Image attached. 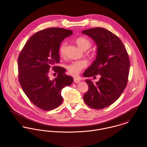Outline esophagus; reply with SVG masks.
Segmentation results:
<instances>
[{"label":"esophagus","instance_id":"esophagus-1","mask_svg":"<svg viewBox=\"0 0 147 147\" xmlns=\"http://www.w3.org/2000/svg\"><path fill=\"white\" fill-rule=\"evenodd\" d=\"M81 81V80L79 78H74V82L76 83H78Z\"/></svg>","mask_w":147,"mask_h":147}]
</instances>
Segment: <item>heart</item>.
I'll use <instances>...</instances> for the list:
<instances>
[{
	"label": "heart",
	"instance_id": "heart-1",
	"mask_svg": "<svg viewBox=\"0 0 147 147\" xmlns=\"http://www.w3.org/2000/svg\"><path fill=\"white\" fill-rule=\"evenodd\" d=\"M75 43L77 46L82 50L86 51L88 50L92 46L91 42L86 37H79L75 40ZM66 43H63L59 47V53L61 57H64L65 56V48ZM90 56L93 57V54H91ZM86 66V62L84 61H73L71 63L67 65V68L69 72V73L73 75L76 76L78 75L80 71L84 69Z\"/></svg>",
	"mask_w": 147,
	"mask_h": 147
}]
</instances>
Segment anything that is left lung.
<instances>
[{
  "label": "left lung",
  "mask_w": 147,
  "mask_h": 147,
  "mask_svg": "<svg viewBox=\"0 0 147 147\" xmlns=\"http://www.w3.org/2000/svg\"><path fill=\"white\" fill-rule=\"evenodd\" d=\"M90 37L97 46L96 60L85 71L86 78L96 75L100 80H85L89 89L84 94L85 103L94 109H102L113 104L121 96L128 82L129 59L122 41L103 28L96 27L82 32Z\"/></svg>",
  "instance_id": "left-lung-1"
}]
</instances>
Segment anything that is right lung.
<instances>
[{
    "label": "right lung",
    "instance_id": "obj_1",
    "mask_svg": "<svg viewBox=\"0 0 147 147\" xmlns=\"http://www.w3.org/2000/svg\"><path fill=\"white\" fill-rule=\"evenodd\" d=\"M72 33L61 28L38 31L26 42L19 55L18 77L21 88L29 100L43 110L60 106L63 102L62 89L73 83V78L65 74V68L54 66L60 62L61 42ZM51 67L58 73L53 81L48 75Z\"/></svg>",
    "mask_w": 147,
    "mask_h": 147
}]
</instances>
